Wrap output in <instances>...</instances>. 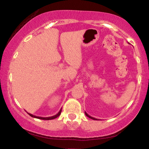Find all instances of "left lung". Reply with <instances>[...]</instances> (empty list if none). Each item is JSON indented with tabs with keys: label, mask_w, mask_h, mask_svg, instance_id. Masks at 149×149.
<instances>
[{
	"label": "left lung",
	"mask_w": 149,
	"mask_h": 149,
	"mask_svg": "<svg viewBox=\"0 0 149 149\" xmlns=\"http://www.w3.org/2000/svg\"><path fill=\"white\" fill-rule=\"evenodd\" d=\"M85 114H86V116H88V117H89V118H90V119H94V120H95H95H97V119H95V118H94V117H92V116H89V115L88 114V113H86V112H85Z\"/></svg>",
	"instance_id": "obj_1"
}]
</instances>
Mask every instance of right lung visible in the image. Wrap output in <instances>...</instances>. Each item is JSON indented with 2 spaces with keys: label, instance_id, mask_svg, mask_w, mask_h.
Masks as SVG:
<instances>
[{
  "label": "right lung",
  "instance_id": "add662e5",
  "mask_svg": "<svg viewBox=\"0 0 149 149\" xmlns=\"http://www.w3.org/2000/svg\"><path fill=\"white\" fill-rule=\"evenodd\" d=\"M61 111H62V108L60 110V111H59L58 113H57L56 115H54V116H50V117H41V116H34V115L31 114V113H28L29 115H30V116H32V117L33 118H36V119H43V120H51V119H55V118H57L60 115V113H61Z\"/></svg>",
  "mask_w": 149,
  "mask_h": 149
}]
</instances>
